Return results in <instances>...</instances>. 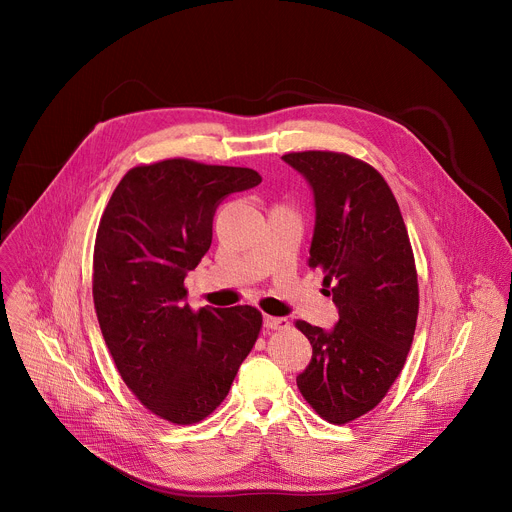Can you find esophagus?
Here are the masks:
<instances>
[{
    "instance_id": "esophagus-1",
    "label": "esophagus",
    "mask_w": 512,
    "mask_h": 512,
    "mask_svg": "<svg viewBox=\"0 0 512 512\" xmlns=\"http://www.w3.org/2000/svg\"><path fill=\"white\" fill-rule=\"evenodd\" d=\"M263 324L267 330H285L289 326V322L285 318H275V316H265Z\"/></svg>"
}]
</instances>
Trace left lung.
Here are the masks:
<instances>
[{
  "label": "left lung",
  "instance_id": "8db88e82",
  "mask_svg": "<svg viewBox=\"0 0 512 512\" xmlns=\"http://www.w3.org/2000/svg\"><path fill=\"white\" fill-rule=\"evenodd\" d=\"M316 198L310 267L332 285L338 324L324 332L296 322L312 344L298 389L328 423L344 425L375 409L401 375L417 314L415 257L399 204L367 162L338 152H291Z\"/></svg>",
  "mask_w": 512,
  "mask_h": 512
}]
</instances>
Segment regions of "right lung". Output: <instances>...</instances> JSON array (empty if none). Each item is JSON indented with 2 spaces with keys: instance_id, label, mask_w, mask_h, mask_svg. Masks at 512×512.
Returning <instances> with one entry per match:
<instances>
[{
  "instance_id": "1",
  "label": "right lung",
  "mask_w": 512,
  "mask_h": 512,
  "mask_svg": "<svg viewBox=\"0 0 512 512\" xmlns=\"http://www.w3.org/2000/svg\"><path fill=\"white\" fill-rule=\"evenodd\" d=\"M259 182L251 168L172 158L131 168L103 210L93 253L99 326L123 383L170 423H198L221 405L259 338L253 306L194 312L184 302L216 206Z\"/></svg>"
}]
</instances>
